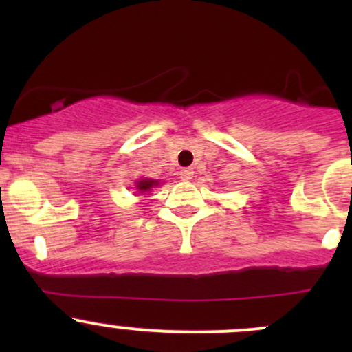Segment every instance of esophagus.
<instances>
[{
  "instance_id": "1",
  "label": "esophagus",
  "mask_w": 352,
  "mask_h": 352,
  "mask_svg": "<svg viewBox=\"0 0 352 352\" xmlns=\"http://www.w3.org/2000/svg\"><path fill=\"white\" fill-rule=\"evenodd\" d=\"M179 175L182 180H190L194 177V170L192 168H182L180 170Z\"/></svg>"
}]
</instances>
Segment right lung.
<instances>
[{"label":"right lung","mask_w":352,"mask_h":352,"mask_svg":"<svg viewBox=\"0 0 352 352\" xmlns=\"http://www.w3.org/2000/svg\"><path fill=\"white\" fill-rule=\"evenodd\" d=\"M162 184L163 182H160V180L156 179H146V177H141V179H138L136 182H134L133 189H136V194H150L155 187L162 186Z\"/></svg>","instance_id":"1"}]
</instances>
